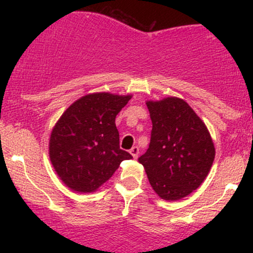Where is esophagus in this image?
Segmentation results:
<instances>
[{
  "mask_svg": "<svg viewBox=\"0 0 253 253\" xmlns=\"http://www.w3.org/2000/svg\"><path fill=\"white\" fill-rule=\"evenodd\" d=\"M129 153L133 156V158H138L139 155V147L138 146H133L132 149L129 150Z\"/></svg>",
  "mask_w": 253,
  "mask_h": 253,
  "instance_id": "obj_1",
  "label": "esophagus"
}]
</instances>
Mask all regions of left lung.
Here are the masks:
<instances>
[{
	"mask_svg": "<svg viewBox=\"0 0 253 253\" xmlns=\"http://www.w3.org/2000/svg\"><path fill=\"white\" fill-rule=\"evenodd\" d=\"M152 121L150 146L139 163L161 199L177 201L196 190L213 165L215 147L210 130L179 97L146 101Z\"/></svg>",
	"mask_w": 253,
	"mask_h": 253,
	"instance_id": "left-lung-1",
	"label": "left lung"
}]
</instances>
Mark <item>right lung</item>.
Here are the masks:
<instances>
[{"label": "right lung", "mask_w": 253, "mask_h": 253, "mask_svg": "<svg viewBox=\"0 0 253 253\" xmlns=\"http://www.w3.org/2000/svg\"><path fill=\"white\" fill-rule=\"evenodd\" d=\"M132 95L92 92L78 98L54 125L48 155L62 182L76 193H94L132 158L120 149L115 118Z\"/></svg>", "instance_id": "obj_1"}]
</instances>
